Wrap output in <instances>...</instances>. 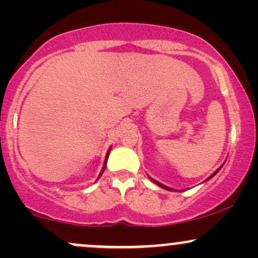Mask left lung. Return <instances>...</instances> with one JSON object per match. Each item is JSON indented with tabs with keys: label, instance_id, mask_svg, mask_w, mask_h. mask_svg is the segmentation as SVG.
I'll return each mask as SVG.
<instances>
[{
	"label": "left lung",
	"instance_id": "1",
	"mask_svg": "<svg viewBox=\"0 0 258 258\" xmlns=\"http://www.w3.org/2000/svg\"><path fill=\"white\" fill-rule=\"evenodd\" d=\"M221 167H222V166H221ZM221 167H220V168H218V170H217V171H216V172H215L214 174H212V176H211V177H214V176H215V174H216V173H217V172H218V171H220V170H221ZM211 177H210V178H211ZM210 178H209V179H210ZM150 179H152L154 183H156V184H158V185H160V186H161V188H164V189H167V190H173V189L168 188V186H166V185H164V184H161V183H159V182H156V180H155V179H153V178H150Z\"/></svg>",
	"mask_w": 258,
	"mask_h": 258
}]
</instances>
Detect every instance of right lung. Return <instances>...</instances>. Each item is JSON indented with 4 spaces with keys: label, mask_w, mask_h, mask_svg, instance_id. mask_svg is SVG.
Instances as JSON below:
<instances>
[{
    "label": "right lung",
    "mask_w": 258,
    "mask_h": 258,
    "mask_svg": "<svg viewBox=\"0 0 258 258\" xmlns=\"http://www.w3.org/2000/svg\"><path fill=\"white\" fill-rule=\"evenodd\" d=\"M109 153H110V150H108V154H106V158H105V162H106V159H108V155H109ZM104 170H105V164H104V167H103L102 172H100V176H102V173H103V172H104Z\"/></svg>",
    "instance_id": "1"
}]
</instances>
